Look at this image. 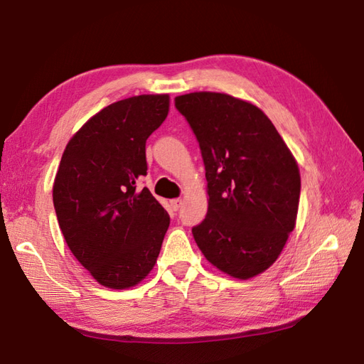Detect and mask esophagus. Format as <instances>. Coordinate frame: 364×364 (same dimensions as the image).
<instances>
[{
    "mask_svg": "<svg viewBox=\"0 0 364 364\" xmlns=\"http://www.w3.org/2000/svg\"><path fill=\"white\" fill-rule=\"evenodd\" d=\"M170 205H171V208H173V210L176 212V210H180V208H181L183 200H181V199H173V200L170 202Z\"/></svg>",
    "mask_w": 364,
    "mask_h": 364,
    "instance_id": "obj_1",
    "label": "esophagus"
}]
</instances>
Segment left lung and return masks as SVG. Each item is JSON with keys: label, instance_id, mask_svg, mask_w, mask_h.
<instances>
[{"label": "left lung", "instance_id": "obj_1", "mask_svg": "<svg viewBox=\"0 0 364 364\" xmlns=\"http://www.w3.org/2000/svg\"><path fill=\"white\" fill-rule=\"evenodd\" d=\"M199 141L208 210L193 228L202 254L223 273L249 279L281 255L294 231L300 171L262 109L237 97L197 91L175 97Z\"/></svg>", "mask_w": 364, "mask_h": 364}]
</instances>
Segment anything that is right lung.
<instances>
[{
  "label": "right lung",
  "instance_id": "add662e5",
  "mask_svg": "<svg viewBox=\"0 0 364 364\" xmlns=\"http://www.w3.org/2000/svg\"><path fill=\"white\" fill-rule=\"evenodd\" d=\"M168 95L104 107L73 134L60 159L53 202L67 245L109 289H130L157 262L170 217L147 188L146 141L167 119Z\"/></svg>",
  "mask_w": 364,
  "mask_h": 364
}]
</instances>
